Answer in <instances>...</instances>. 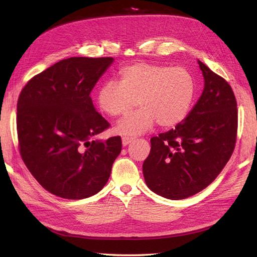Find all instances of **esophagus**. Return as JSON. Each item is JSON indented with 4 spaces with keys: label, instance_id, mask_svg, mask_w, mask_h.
I'll use <instances>...</instances> for the list:
<instances>
[{
    "label": "esophagus",
    "instance_id": "obj_1",
    "mask_svg": "<svg viewBox=\"0 0 257 257\" xmlns=\"http://www.w3.org/2000/svg\"><path fill=\"white\" fill-rule=\"evenodd\" d=\"M133 142V138L132 137H122V145L125 147Z\"/></svg>",
    "mask_w": 257,
    "mask_h": 257
}]
</instances>
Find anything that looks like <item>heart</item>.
<instances>
[{
	"instance_id": "heart-1",
	"label": "heart",
	"mask_w": 257,
	"mask_h": 257,
	"mask_svg": "<svg viewBox=\"0 0 257 257\" xmlns=\"http://www.w3.org/2000/svg\"><path fill=\"white\" fill-rule=\"evenodd\" d=\"M119 76V82H104L96 94L99 109L111 116L125 114L136 103L139 106L118 123L119 134L141 135L155 122L160 127H173L188 115L195 85L186 69L136 63L122 68Z\"/></svg>"
}]
</instances>
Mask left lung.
<instances>
[{
  "label": "left lung",
  "mask_w": 257,
  "mask_h": 257,
  "mask_svg": "<svg viewBox=\"0 0 257 257\" xmlns=\"http://www.w3.org/2000/svg\"><path fill=\"white\" fill-rule=\"evenodd\" d=\"M205 85L188 116L166 133L151 138L143 165L151 191L168 199L195 195L211 183L235 149L237 102L228 82L198 60Z\"/></svg>",
  "instance_id": "1"
}]
</instances>
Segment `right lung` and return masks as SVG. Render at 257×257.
Returning <instances> with one entry per match:
<instances>
[{
	"instance_id": "obj_1",
	"label": "right lung",
	"mask_w": 257,
	"mask_h": 257,
	"mask_svg": "<svg viewBox=\"0 0 257 257\" xmlns=\"http://www.w3.org/2000/svg\"><path fill=\"white\" fill-rule=\"evenodd\" d=\"M113 58L74 57L34 76L17 103L21 158L45 190L67 199L98 193L121 152L120 136L93 137L109 127L90 96Z\"/></svg>"
}]
</instances>
